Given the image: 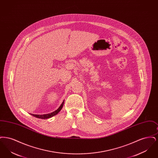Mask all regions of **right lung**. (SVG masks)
I'll use <instances>...</instances> for the list:
<instances>
[{"mask_svg":"<svg viewBox=\"0 0 158 158\" xmlns=\"http://www.w3.org/2000/svg\"><path fill=\"white\" fill-rule=\"evenodd\" d=\"M64 104V101L62 102V104H61L60 106V107L57 110H56L55 111H54L53 113H50V114H43V115H38V114H31V115L36 118H41V119H47V118H51L53 116L56 115V114H57L60 111V110H61Z\"/></svg>","mask_w":158,"mask_h":158,"instance_id":"add662e5","label":"right lung"}]
</instances>
